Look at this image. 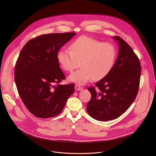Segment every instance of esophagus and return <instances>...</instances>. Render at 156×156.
<instances>
[{
	"mask_svg": "<svg viewBox=\"0 0 156 156\" xmlns=\"http://www.w3.org/2000/svg\"><path fill=\"white\" fill-rule=\"evenodd\" d=\"M75 89H76V90H82L83 88H82V87H81L80 85H75Z\"/></svg>",
	"mask_w": 156,
	"mask_h": 156,
	"instance_id": "obj_1",
	"label": "esophagus"
}]
</instances>
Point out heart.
<instances>
[{
  "label": "heart",
  "mask_w": 156,
  "mask_h": 156,
  "mask_svg": "<svg viewBox=\"0 0 156 156\" xmlns=\"http://www.w3.org/2000/svg\"><path fill=\"white\" fill-rule=\"evenodd\" d=\"M116 58V49L109 43H103L87 36L74 40L69 49L61 48L57 53L58 61L63 69L71 71L79 66L81 68L69 76L70 82L83 85L92 78L98 80L111 71Z\"/></svg>",
  "instance_id": "obj_1"
}]
</instances>
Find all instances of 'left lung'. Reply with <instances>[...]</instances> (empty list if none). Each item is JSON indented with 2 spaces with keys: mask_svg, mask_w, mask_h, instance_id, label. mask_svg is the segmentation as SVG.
Here are the masks:
<instances>
[{
  "mask_svg": "<svg viewBox=\"0 0 156 156\" xmlns=\"http://www.w3.org/2000/svg\"><path fill=\"white\" fill-rule=\"evenodd\" d=\"M116 61L110 73L90 87L91 98L87 106L89 115L98 121L115 119L126 111L135 100L140 83L141 66L132 47L118 36Z\"/></svg>",
  "mask_w": 156,
  "mask_h": 156,
  "instance_id": "left-lung-1",
  "label": "left lung"
}]
</instances>
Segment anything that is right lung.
<instances>
[{"mask_svg":"<svg viewBox=\"0 0 156 156\" xmlns=\"http://www.w3.org/2000/svg\"><path fill=\"white\" fill-rule=\"evenodd\" d=\"M76 34L41 35L27 41L19 54L14 69L16 87L27 110L38 118L59 115L74 91V83L59 84L66 76L57 53Z\"/></svg>","mask_w":156,"mask_h":156,"instance_id":"obj_1","label":"right lung"}]
</instances>
